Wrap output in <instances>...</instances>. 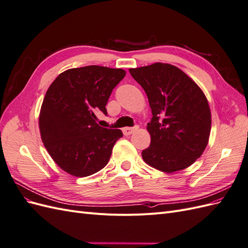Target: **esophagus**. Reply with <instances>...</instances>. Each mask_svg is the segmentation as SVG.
<instances>
[{"label": "esophagus", "instance_id": "1", "mask_svg": "<svg viewBox=\"0 0 248 248\" xmlns=\"http://www.w3.org/2000/svg\"><path fill=\"white\" fill-rule=\"evenodd\" d=\"M138 128H139L138 126L137 127H125V128H123L124 136H130V134L133 133Z\"/></svg>", "mask_w": 248, "mask_h": 248}]
</instances>
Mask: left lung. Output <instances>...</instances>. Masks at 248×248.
Masks as SVG:
<instances>
[{
    "label": "left lung",
    "mask_w": 248,
    "mask_h": 248,
    "mask_svg": "<svg viewBox=\"0 0 248 248\" xmlns=\"http://www.w3.org/2000/svg\"><path fill=\"white\" fill-rule=\"evenodd\" d=\"M129 72L145 90L153 115L147 125L151 144L142 150V159L169 174L190 167L205 151L211 131V110L204 92L170 64L158 62Z\"/></svg>",
    "instance_id": "left-lung-1"
}]
</instances>
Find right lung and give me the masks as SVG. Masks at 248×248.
<instances>
[{"mask_svg":"<svg viewBox=\"0 0 248 248\" xmlns=\"http://www.w3.org/2000/svg\"><path fill=\"white\" fill-rule=\"evenodd\" d=\"M126 76L120 68L86 66L60 73L44 97L39 130L48 154L64 171L87 177L107 166L120 129L97 124L96 112L107 115L114 89Z\"/></svg>","mask_w":248,"mask_h":248,"instance_id":"add662e5","label":"right lung"}]
</instances>
